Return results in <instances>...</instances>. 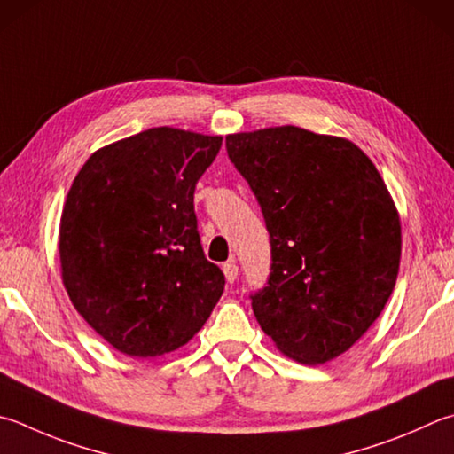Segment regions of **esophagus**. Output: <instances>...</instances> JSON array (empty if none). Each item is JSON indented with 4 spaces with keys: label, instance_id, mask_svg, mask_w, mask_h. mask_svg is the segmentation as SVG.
I'll return each instance as SVG.
<instances>
[{
    "label": "esophagus",
    "instance_id": "esophagus-1",
    "mask_svg": "<svg viewBox=\"0 0 454 454\" xmlns=\"http://www.w3.org/2000/svg\"><path fill=\"white\" fill-rule=\"evenodd\" d=\"M223 272H225L227 282H235V280H237V275H239V267H237V264H235L233 261H229V262L223 264Z\"/></svg>",
    "mask_w": 454,
    "mask_h": 454
}]
</instances>
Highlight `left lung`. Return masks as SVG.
I'll list each match as a JSON object with an SVG mask.
<instances>
[{
	"label": "left lung",
	"mask_w": 454,
	"mask_h": 454,
	"mask_svg": "<svg viewBox=\"0 0 454 454\" xmlns=\"http://www.w3.org/2000/svg\"><path fill=\"white\" fill-rule=\"evenodd\" d=\"M229 160L270 235L262 332L301 364H326L378 320L397 280L401 225L378 169L344 138L296 126L229 134Z\"/></svg>",
	"instance_id": "8db88e82"
}]
</instances>
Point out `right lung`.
Here are the masks:
<instances>
[{
  "label": "right lung",
  "mask_w": 454,
  "mask_h": 454,
  "mask_svg": "<svg viewBox=\"0 0 454 454\" xmlns=\"http://www.w3.org/2000/svg\"><path fill=\"white\" fill-rule=\"evenodd\" d=\"M223 138L150 128L100 148L68 190L59 254L84 320L118 352L156 357L187 344L225 277L203 254L193 192Z\"/></svg>",
  "instance_id": "add662e5"
}]
</instances>
